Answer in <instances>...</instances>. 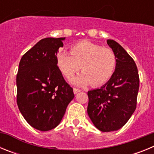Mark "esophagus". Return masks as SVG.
<instances>
[{"label": "esophagus", "mask_w": 154, "mask_h": 154, "mask_svg": "<svg viewBox=\"0 0 154 154\" xmlns=\"http://www.w3.org/2000/svg\"><path fill=\"white\" fill-rule=\"evenodd\" d=\"M73 92H74L75 94H76V93H78V92H81V90L79 89H76V88H74V89H73Z\"/></svg>", "instance_id": "esophagus-1"}]
</instances>
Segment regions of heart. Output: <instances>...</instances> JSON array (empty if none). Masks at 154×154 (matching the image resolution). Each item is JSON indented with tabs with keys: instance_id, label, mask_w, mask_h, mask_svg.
<instances>
[{
	"instance_id": "b5f03b06",
	"label": "heart",
	"mask_w": 154,
	"mask_h": 154,
	"mask_svg": "<svg viewBox=\"0 0 154 154\" xmlns=\"http://www.w3.org/2000/svg\"><path fill=\"white\" fill-rule=\"evenodd\" d=\"M70 54H59L57 65L69 80L81 68L82 72L73 79L74 85L85 86L91 84L93 87L101 86L109 82L115 72L117 60L110 48L89 41H81L71 47Z\"/></svg>"
}]
</instances>
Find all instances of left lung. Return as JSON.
Wrapping results in <instances>:
<instances>
[{
  "label": "left lung",
  "instance_id": "obj_1",
  "mask_svg": "<svg viewBox=\"0 0 154 154\" xmlns=\"http://www.w3.org/2000/svg\"><path fill=\"white\" fill-rule=\"evenodd\" d=\"M107 44L116 56L112 78L99 89L88 92L87 112L94 126L102 132L123 127L137 107L140 79L135 62L119 43L108 39Z\"/></svg>",
  "mask_w": 154,
  "mask_h": 154
}]
</instances>
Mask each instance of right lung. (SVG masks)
Segmentation results:
<instances>
[{
	"mask_svg": "<svg viewBox=\"0 0 154 154\" xmlns=\"http://www.w3.org/2000/svg\"><path fill=\"white\" fill-rule=\"evenodd\" d=\"M65 39H42L23 55L19 63L17 106L25 120L41 131L56 127L75 97L72 88L57 66L56 55Z\"/></svg>",
	"mask_w": 154,
	"mask_h": 154,
	"instance_id": "1",
	"label": "right lung"
}]
</instances>
